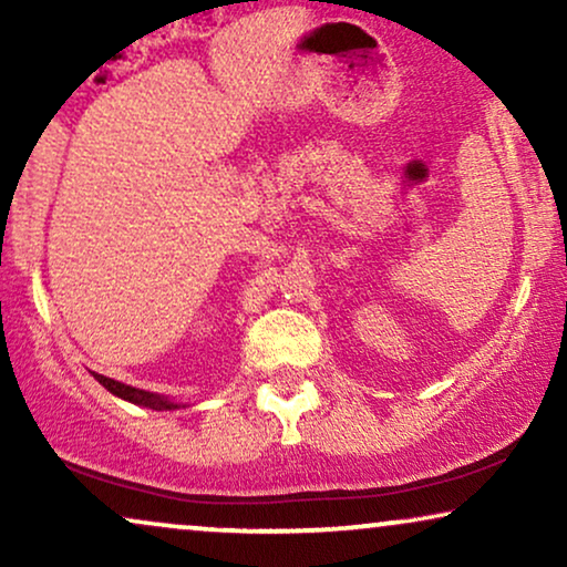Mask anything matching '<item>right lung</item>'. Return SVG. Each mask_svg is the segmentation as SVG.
Listing matches in <instances>:
<instances>
[{
    "instance_id": "add662e5",
    "label": "right lung",
    "mask_w": 567,
    "mask_h": 567,
    "mask_svg": "<svg viewBox=\"0 0 567 567\" xmlns=\"http://www.w3.org/2000/svg\"><path fill=\"white\" fill-rule=\"evenodd\" d=\"M93 375H95V381L101 383L103 389H109V392H112L114 396H120V400L133 402V405H143V408H152V410H178V408H184V405H181V402L171 400V396L146 392V389L127 386V383L106 379V375H97V373H93Z\"/></svg>"
}]
</instances>
